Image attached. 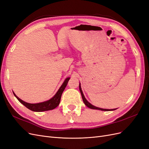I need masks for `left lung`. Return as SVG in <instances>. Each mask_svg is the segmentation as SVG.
Segmentation results:
<instances>
[{
  "label": "left lung",
  "mask_w": 149,
  "mask_h": 149,
  "mask_svg": "<svg viewBox=\"0 0 149 149\" xmlns=\"http://www.w3.org/2000/svg\"><path fill=\"white\" fill-rule=\"evenodd\" d=\"M79 91H80V93L81 94V96H82V98H83V101L84 103V104L87 107H88L89 108H90V109H97V110H101V111H114V110H116V109H102V108H100V107H96L94 106L93 105H92L91 103H89L86 100V98L84 96V94L83 93V91L81 90V84L79 83Z\"/></svg>",
  "instance_id": "8db88e82"
}]
</instances>
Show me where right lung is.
Wrapping results in <instances>:
<instances>
[{
  "label": "right lung",
  "mask_w": 149,
  "mask_h": 149,
  "mask_svg": "<svg viewBox=\"0 0 149 149\" xmlns=\"http://www.w3.org/2000/svg\"><path fill=\"white\" fill-rule=\"evenodd\" d=\"M70 79V78H67L65 80V81L62 84L60 89H58V91L55 94V95L52 98H51L50 100L43 102L36 103V104H31V103L26 102L20 100L19 97H17L14 93L13 92V93L14 94V96L16 97L17 100L19 101L20 102H21L22 104L24 105L26 107H27L28 109H29L31 111H35V112H42V111L52 110L53 109H55V108H56L58 105H59L62 93L65 90L66 85L68 84V82Z\"/></svg>",
  "instance_id": "1"
}]
</instances>
